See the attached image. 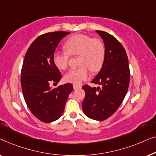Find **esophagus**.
I'll use <instances>...</instances> for the list:
<instances>
[{
	"instance_id": "obj_1",
	"label": "esophagus",
	"mask_w": 156,
	"mask_h": 156,
	"mask_svg": "<svg viewBox=\"0 0 156 156\" xmlns=\"http://www.w3.org/2000/svg\"><path fill=\"white\" fill-rule=\"evenodd\" d=\"M73 87H74V89H80L81 88V86H79V85L74 84Z\"/></svg>"
}]
</instances>
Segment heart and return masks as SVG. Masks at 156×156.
<instances>
[{
	"mask_svg": "<svg viewBox=\"0 0 156 156\" xmlns=\"http://www.w3.org/2000/svg\"><path fill=\"white\" fill-rule=\"evenodd\" d=\"M67 52L55 51L53 53V63L57 69L65 70L69 63L70 55H79L80 65L72 69L65 75L67 82L79 85L89 77L88 68L91 72H98L103 65L105 48L101 40L84 34H77L69 37L65 44Z\"/></svg>",
	"mask_w": 156,
	"mask_h": 156,
	"instance_id": "b5f03b06",
	"label": "heart"
}]
</instances>
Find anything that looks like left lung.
<instances>
[{
  "label": "left lung",
  "instance_id": "1",
  "mask_svg": "<svg viewBox=\"0 0 156 156\" xmlns=\"http://www.w3.org/2000/svg\"><path fill=\"white\" fill-rule=\"evenodd\" d=\"M96 32L103 40L105 55L101 69L91 83L101 85V88L82 87L85 91L82 109L89 118L104 121L116 112L124 99L130 82V70L126 52L119 40L106 32Z\"/></svg>",
  "mask_w": 156,
  "mask_h": 156
}]
</instances>
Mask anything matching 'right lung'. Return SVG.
Listing matches in <instances>:
<instances>
[{
	"instance_id": "right-lung-1",
	"label": "right lung",
	"mask_w": 156,
	"mask_h": 156,
	"mask_svg": "<svg viewBox=\"0 0 156 156\" xmlns=\"http://www.w3.org/2000/svg\"><path fill=\"white\" fill-rule=\"evenodd\" d=\"M69 32L45 33L29 47L21 70V87L25 103L34 116L42 122L60 118L73 86L67 83L52 89L50 82L60 81L62 75L53 63L52 55L60 40Z\"/></svg>"
}]
</instances>
